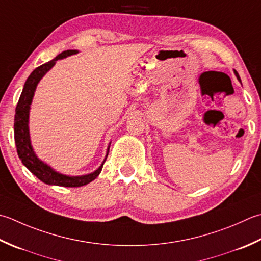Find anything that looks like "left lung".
Masks as SVG:
<instances>
[{
    "mask_svg": "<svg viewBox=\"0 0 261 261\" xmlns=\"http://www.w3.org/2000/svg\"><path fill=\"white\" fill-rule=\"evenodd\" d=\"M234 72H236V75L238 76V79H239V81H240V83H241V79H240V76H239V74H238V72H237V71H234Z\"/></svg>",
    "mask_w": 261,
    "mask_h": 261,
    "instance_id": "obj_1",
    "label": "left lung"
}]
</instances>
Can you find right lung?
I'll list each match as a JSON object with an SVG mask.
<instances>
[{"mask_svg":"<svg viewBox=\"0 0 261 261\" xmlns=\"http://www.w3.org/2000/svg\"><path fill=\"white\" fill-rule=\"evenodd\" d=\"M78 50L75 49H68L64 50L61 54L56 56L49 62L39 65L36 68L28 79L25 80L22 93L20 95L19 101L15 107V115H14V141L17 146V152L22 164L33 173L35 176H37L40 181H43L46 185L52 186H60V187H69V188H76L88 185L91 181L99 175L103 168L106 158L103 162V164L99 166L98 170H96L94 173H90L88 175L83 176H66L60 173L53 171L48 165L39 161L37 156L35 155L33 147L30 145L29 138V129H28V119H29V109L32 104L34 93L36 87L39 83V80L43 78V75L52 68L55 62L60 59L66 58V56L76 54ZM109 152V151H107ZM107 157V156H106Z\"/></svg>","mask_w":261,"mask_h":261,"instance_id":"obj_1","label":"right lung"}]
</instances>
